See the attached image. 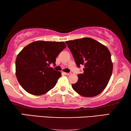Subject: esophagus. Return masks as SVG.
I'll return each mask as SVG.
<instances>
[{
  "label": "esophagus",
  "instance_id": "34e87169",
  "mask_svg": "<svg viewBox=\"0 0 131 131\" xmlns=\"http://www.w3.org/2000/svg\"><path fill=\"white\" fill-rule=\"evenodd\" d=\"M63 74H65V75H69L70 73H66V72H63Z\"/></svg>",
  "mask_w": 131,
  "mask_h": 131
}]
</instances>
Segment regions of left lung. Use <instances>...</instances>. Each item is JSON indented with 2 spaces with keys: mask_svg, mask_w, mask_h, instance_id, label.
Returning <instances> with one entry per match:
<instances>
[{
  "mask_svg": "<svg viewBox=\"0 0 131 131\" xmlns=\"http://www.w3.org/2000/svg\"><path fill=\"white\" fill-rule=\"evenodd\" d=\"M78 67L84 65L83 73L72 85L79 94L86 97L99 95L106 88L113 72L111 53L102 43L90 38L66 41Z\"/></svg>",
  "mask_w": 131,
  "mask_h": 131,
  "instance_id": "8db88e82",
  "label": "left lung"
}]
</instances>
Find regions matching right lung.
<instances>
[{
	"label": "right lung",
	"mask_w": 131,
	"mask_h": 131,
	"mask_svg": "<svg viewBox=\"0 0 131 131\" xmlns=\"http://www.w3.org/2000/svg\"><path fill=\"white\" fill-rule=\"evenodd\" d=\"M64 42L37 41L25 47L16 60V74L20 84L27 92L41 95L54 88L61 76L50 68L65 49Z\"/></svg>",
	"instance_id": "1"
}]
</instances>
